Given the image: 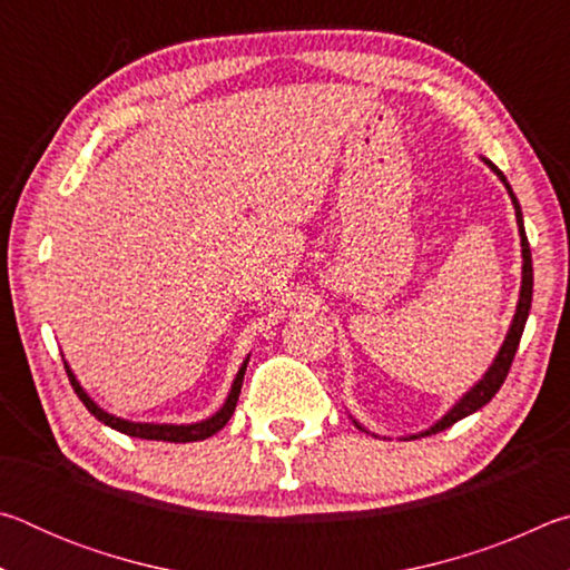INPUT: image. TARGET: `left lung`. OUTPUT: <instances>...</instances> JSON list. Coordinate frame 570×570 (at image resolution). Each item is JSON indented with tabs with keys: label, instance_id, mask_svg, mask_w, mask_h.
<instances>
[{
	"label": "left lung",
	"instance_id": "obj_1",
	"mask_svg": "<svg viewBox=\"0 0 570 570\" xmlns=\"http://www.w3.org/2000/svg\"><path fill=\"white\" fill-rule=\"evenodd\" d=\"M482 163L495 173V176L500 178V183H503L510 200H513V208H515V220H518V234H520V254H523V282H520V296H518V306H515V314H513V322H510V330L505 334V342L503 346H500L493 364L488 366V372L482 374V380H478L472 387L462 394V397L452 404V407L442 414V417L430 424L428 430L422 432H414V435H410V440H417V438H428V435H435V432H442L448 430L455 424L458 420L468 417V414L478 412L480 407H485V404L495 397V392L503 387V382L508 377V370L510 364H513V356L518 352V344H520V336H523V330H525V322H528V312H530V302H533V262H530V246H528V238H525V226H523V210H520V204L515 198L513 188H510L508 178L503 176V170H500L495 163H490L488 158H482ZM352 422L360 428L362 432H370L366 428H362L360 422H356L352 417ZM407 440V438H404Z\"/></svg>",
	"mask_w": 570,
	"mask_h": 570
}]
</instances>
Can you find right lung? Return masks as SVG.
I'll return each mask as SVG.
<instances>
[{"label":"right lung","mask_w":570,"mask_h":570,"mask_svg":"<svg viewBox=\"0 0 570 570\" xmlns=\"http://www.w3.org/2000/svg\"><path fill=\"white\" fill-rule=\"evenodd\" d=\"M246 364H248V356L244 360V364L238 366L236 372V380L230 384L228 390V397L226 402L220 404V410L216 414H210V417L200 420V422H190V424H168V422H132V420H122L118 414H110L105 412L98 402H95L88 392L82 390V384L77 382L75 372L70 370V364L65 362V370H67V377H70L72 390L77 392V397L82 400L85 407H88L90 414H95V420H100L102 424H108V428L122 432V435H130V438H140V440H163V442H196V440H206L210 435H216V432L224 428V424L230 420V414L236 410V402H238V394H240V384H244V374H246Z\"/></svg>","instance_id":"right-lung-1"}]
</instances>
